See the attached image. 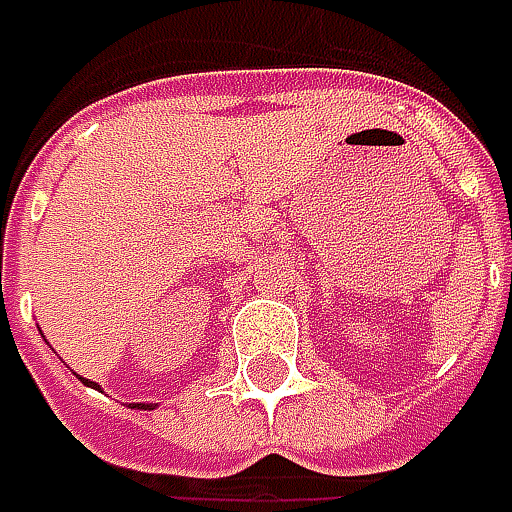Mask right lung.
<instances>
[{"label": "right lung", "mask_w": 512, "mask_h": 512, "mask_svg": "<svg viewBox=\"0 0 512 512\" xmlns=\"http://www.w3.org/2000/svg\"><path fill=\"white\" fill-rule=\"evenodd\" d=\"M79 379H82V376H79ZM82 384H88V387H93V390H99V384L90 382V379H82ZM133 407H139V410H153L156 404H142V402H136V404H133Z\"/></svg>", "instance_id": "right-lung-1"}]
</instances>
